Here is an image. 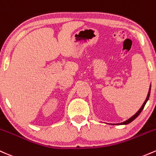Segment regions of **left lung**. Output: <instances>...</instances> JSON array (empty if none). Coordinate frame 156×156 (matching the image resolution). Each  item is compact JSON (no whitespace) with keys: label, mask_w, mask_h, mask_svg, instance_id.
Masks as SVG:
<instances>
[{"label":"left lung","mask_w":156,"mask_h":156,"mask_svg":"<svg viewBox=\"0 0 156 156\" xmlns=\"http://www.w3.org/2000/svg\"><path fill=\"white\" fill-rule=\"evenodd\" d=\"M150 90H149V92H148V95H147V98H146V100H145V101L144 102V104H143V105L141 106V108H140V109L138 111V112H136V114L134 115L133 116H132V117L130 118V119H129L128 120H126V121H124V122H122V123H120V124H129V123L130 122H132V121H133V120L134 119H136L137 117H138V115H139V114L141 113V111L143 110V109H144V106H145V104H146V103H147V101H148V99H149V97H150Z\"/></svg>","instance_id":"8db88e82"}]
</instances>
